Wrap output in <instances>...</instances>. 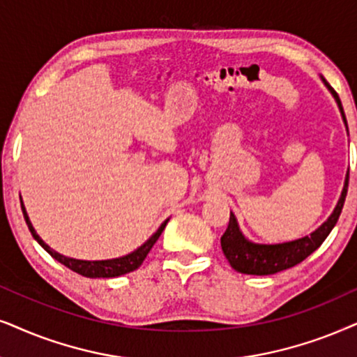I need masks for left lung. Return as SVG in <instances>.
Returning a JSON list of instances; mask_svg holds the SVG:
<instances>
[{"mask_svg": "<svg viewBox=\"0 0 357 357\" xmlns=\"http://www.w3.org/2000/svg\"><path fill=\"white\" fill-rule=\"evenodd\" d=\"M321 80L323 84L326 85L329 92H331V96L335 97L337 108H340L341 112L342 121H344L347 130L344 110H342L340 97H337L335 89L326 82V79H324L323 75ZM347 179H349V169H347L344 186H342L341 196L340 199H337L331 215H329L318 229H314L310 236L295 238V241L290 242L257 243L249 241V238L242 234L241 227H238L237 218L234 215V212H231V219H229L227 229H225L224 236L220 237V247H222L225 259L229 260L231 267L234 270H237V272L247 275H273L282 272V270L295 267L296 264L303 261L306 257L313 254V252L321 245L324 238L329 236V232H331L333 227L336 225L337 219H340L347 192Z\"/></svg>", "mask_w": 357, "mask_h": 357, "instance_id": "8db88e82", "label": "left lung"}]
</instances>
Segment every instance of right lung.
Listing matches in <instances>:
<instances>
[{
  "mask_svg": "<svg viewBox=\"0 0 357 357\" xmlns=\"http://www.w3.org/2000/svg\"><path fill=\"white\" fill-rule=\"evenodd\" d=\"M21 207H22V214H24L26 224H28L31 234H33V237L38 241L39 245L43 247V249L46 250L52 259L61 261L62 265H66V267L70 268L72 272L82 275V277H87V278H114V277H120V275L130 273L133 272V270H137L139 265L143 264V260L146 259L148 252L151 250V247L155 245L158 238H160L161 232L165 231L166 224H168L169 220L166 219L165 222L158 227V231L153 234V236L148 238L143 245H139L137 250L130 252V254L119 257V259H108V260H80V259H72V257H66L51 249V247H49L47 243L39 237V234L36 232V229L33 227V224H31L29 215L28 212H26V207L22 204V201H21Z\"/></svg>",
  "mask_w": 357,
  "mask_h": 357,
  "instance_id": "1",
  "label": "right lung"
}]
</instances>
